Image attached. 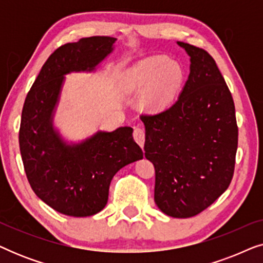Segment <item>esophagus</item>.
<instances>
[{"instance_id": "1", "label": "esophagus", "mask_w": 263, "mask_h": 263, "mask_svg": "<svg viewBox=\"0 0 263 263\" xmlns=\"http://www.w3.org/2000/svg\"><path fill=\"white\" fill-rule=\"evenodd\" d=\"M133 136H134L138 145L141 147V148H143V145H145V130H143L142 128H135L134 133H133Z\"/></svg>"}]
</instances>
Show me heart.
<instances>
[{
	"label": "heart",
	"instance_id": "obj_1",
	"mask_svg": "<svg viewBox=\"0 0 263 263\" xmlns=\"http://www.w3.org/2000/svg\"><path fill=\"white\" fill-rule=\"evenodd\" d=\"M184 80L181 64L166 56L146 57L127 69L124 88L128 92L146 91L145 104L149 110L160 111L174 102Z\"/></svg>",
	"mask_w": 263,
	"mask_h": 263
}]
</instances>
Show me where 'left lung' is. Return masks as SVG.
I'll return each instance as SVG.
<instances>
[{
	"instance_id": "8db88e82",
	"label": "left lung",
	"mask_w": 263,
	"mask_h": 263,
	"mask_svg": "<svg viewBox=\"0 0 263 263\" xmlns=\"http://www.w3.org/2000/svg\"><path fill=\"white\" fill-rule=\"evenodd\" d=\"M190 73L177 102L141 116L145 157L156 168L154 201L168 217L190 218L211 206L231 183L238 145L235 104L210 53L177 42Z\"/></svg>"
}]
</instances>
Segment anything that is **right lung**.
<instances>
[{"label":"right lung","mask_w":263,"mask_h":263,"mask_svg":"<svg viewBox=\"0 0 263 263\" xmlns=\"http://www.w3.org/2000/svg\"><path fill=\"white\" fill-rule=\"evenodd\" d=\"M116 41L97 35L62 45L46 60L25 99L19 145L27 179L43 202L69 217L99 213L114 176L143 158L130 127L68 142L53 125L66 75L96 71Z\"/></svg>","instance_id":"add662e5"}]
</instances>
